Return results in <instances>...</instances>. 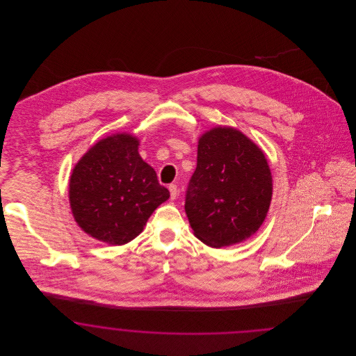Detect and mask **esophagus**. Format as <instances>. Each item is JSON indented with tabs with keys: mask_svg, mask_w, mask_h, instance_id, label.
Listing matches in <instances>:
<instances>
[{
	"mask_svg": "<svg viewBox=\"0 0 356 356\" xmlns=\"http://www.w3.org/2000/svg\"><path fill=\"white\" fill-rule=\"evenodd\" d=\"M168 189H170V199H176V196H177V186L176 184H170Z\"/></svg>",
	"mask_w": 356,
	"mask_h": 356,
	"instance_id": "esophagus-1",
	"label": "esophagus"
}]
</instances>
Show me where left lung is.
<instances>
[{"label":"left lung","instance_id":"8db88e82","mask_svg":"<svg viewBox=\"0 0 356 356\" xmlns=\"http://www.w3.org/2000/svg\"><path fill=\"white\" fill-rule=\"evenodd\" d=\"M272 175L264 152L232 127L200 136L197 165L186 197L195 236L212 248L252 236L266 220L272 200Z\"/></svg>","mask_w":356,"mask_h":356}]
</instances>
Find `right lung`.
Here are the masks:
<instances>
[{"mask_svg":"<svg viewBox=\"0 0 356 356\" xmlns=\"http://www.w3.org/2000/svg\"><path fill=\"white\" fill-rule=\"evenodd\" d=\"M138 145V138L127 132L106 136L84 153L69 179V204L77 225L111 245L138 236L153 211L170 199Z\"/></svg>","mask_w":356,"mask_h":356,"instance_id":"1","label":"right lung"}]
</instances>
